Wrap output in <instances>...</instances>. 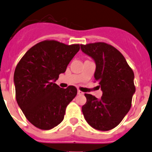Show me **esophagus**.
Wrapping results in <instances>:
<instances>
[{
	"instance_id": "obj_1",
	"label": "esophagus",
	"mask_w": 152,
	"mask_h": 152,
	"mask_svg": "<svg viewBox=\"0 0 152 152\" xmlns=\"http://www.w3.org/2000/svg\"><path fill=\"white\" fill-rule=\"evenodd\" d=\"M77 93H78V95H84V92H81V91H80V90H78Z\"/></svg>"
}]
</instances>
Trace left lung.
<instances>
[{"mask_svg": "<svg viewBox=\"0 0 152 152\" xmlns=\"http://www.w3.org/2000/svg\"><path fill=\"white\" fill-rule=\"evenodd\" d=\"M81 49L95 62L94 76L103 92L100 99L84 94L87 102L81 108L84 119L96 130H110L130 111L135 92L134 73L122 53L111 45L103 42L81 44Z\"/></svg>", "mask_w": 152, "mask_h": 152, "instance_id": "1", "label": "left lung"}]
</instances>
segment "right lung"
Segmentation results:
<instances>
[{
    "mask_svg": "<svg viewBox=\"0 0 152 152\" xmlns=\"http://www.w3.org/2000/svg\"><path fill=\"white\" fill-rule=\"evenodd\" d=\"M79 49V44L46 40L30 48L17 64L14 74L16 100L35 127L50 130L63 120L77 89L60 88L55 82Z\"/></svg>",
    "mask_w": 152,
    "mask_h": 152,
    "instance_id": "1",
    "label": "right lung"
}]
</instances>
